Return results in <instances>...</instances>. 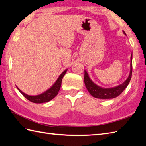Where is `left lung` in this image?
I'll list each match as a JSON object with an SVG mask.
<instances>
[{
	"label": "left lung",
	"mask_w": 146,
	"mask_h": 146,
	"mask_svg": "<svg viewBox=\"0 0 146 146\" xmlns=\"http://www.w3.org/2000/svg\"><path fill=\"white\" fill-rule=\"evenodd\" d=\"M123 33H125L124 31H123ZM131 72H130V75L128 77V78L122 84H121L114 88H102L100 87V86H97V85H95V83L90 79L87 72L85 71V84L90 94L94 97L101 99L113 98L120 95L122 94V92L126 88L127 86L129 85L130 81H131L132 73V55H131Z\"/></svg>",
	"instance_id": "8db88e82"
}]
</instances>
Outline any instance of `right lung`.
I'll return each mask as SVG.
<instances>
[{"mask_svg": "<svg viewBox=\"0 0 146 146\" xmlns=\"http://www.w3.org/2000/svg\"><path fill=\"white\" fill-rule=\"evenodd\" d=\"M67 70L64 71L63 73L61 74V75L59 76V78L56 80V82H55L54 84L52 85V86L47 91H46L43 94L39 95H36V96H30L28 95H26L22 92L21 90L19 89L17 87V89L19 90L23 95L24 97H26L27 100L33 102V103H36V104H41V103H44V102H48L49 101L51 100L52 98H54L57 95L58 93L60 90L61 85V82H62V79H63V76H64L65 73H66Z\"/></svg>", "mask_w": 146, "mask_h": 146, "instance_id": "add662e5", "label": "right lung"}]
</instances>
